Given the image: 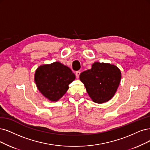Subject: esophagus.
Segmentation results:
<instances>
[{"mask_svg":"<svg viewBox=\"0 0 150 150\" xmlns=\"http://www.w3.org/2000/svg\"><path fill=\"white\" fill-rule=\"evenodd\" d=\"M80 71H76V73H75V75H76V77L77 79L79 78V76H80Z\"/></svg>","mask_w":150,"mask_h":150,"instance_id":"34e87169","label":"esophagus"}]
</instances>
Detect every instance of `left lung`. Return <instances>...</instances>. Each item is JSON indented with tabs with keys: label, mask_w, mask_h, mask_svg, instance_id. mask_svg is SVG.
I'll list each match as a JSON object with an SVG mask.
<instances>
[{
	"label": "left lung",
	"mask_w": 150,
	"mask_h": 150,
	"mask_svg": "<svg viewBox=\"0 0 150 150\" xmlns=\"http://www.w3.org/2000/svg\"><path fill=\"white\" fill-rule=\"evenodd\" d=\"M121 72L117 66L95 62L91 69L83 71L80 80L93 102L103 103L109 101L119 86Z\"/></svg>",
	"instance_id": "8db88e82"
}]
</instances>
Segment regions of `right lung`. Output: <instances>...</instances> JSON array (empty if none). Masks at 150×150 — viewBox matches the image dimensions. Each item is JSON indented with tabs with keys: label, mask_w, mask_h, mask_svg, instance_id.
<instances>
[{
	"label": "right lung",
	"mask_w": 150,
	"mask_h": 150,
	"mask_svg": "<svg viewBox=\"0 0 150 150\" xmlns=\"http://www.w3.org/2000/svg\"><path fill=\"white\" fill-rule=\"evenodd\" d=\"M75 79L70 69L59 62L41 65L35 74L38 90L51 101H57L62 98Z\"/></svg>",
	"instance_id": "add662e5"
}]
</instances>
